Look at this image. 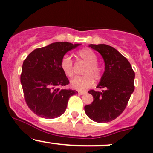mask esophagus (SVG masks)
Wrapping results in <instances>:
<instances>
[{
    "label": "esophagus",
    "instance_id": "34e87169",
    "mask_svg": "<svg viewBox=\"0 0 153 153\" xmlns=\"http://www.w3.org/2000/svg\"><path fill=\"white\" fill-rule=\"evenodd\" d=\"M78 93H79V94H80V95H83V94H86V92L85 91H78Z\"/></svg>",
    "mask_w": 153,
    "mask_h": 153
}]
</instances>
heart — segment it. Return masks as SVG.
Returning <instances> with one entry per match:
<instances>
[{"label": "heart", "instance_id": "heart-1", "mask_svg": "<svg viewBox=\"0 0 153 153\" xmlns=\"http://www.w3.org/2000/svg\"><path fill=\"white\" fill-rule=\"evenodd\" d=\"M78 59L86 64L83 70V76L76 77L70 81V84L73 88L79 91H84L91 86L95 80L101 79L102 70L97 63V56L90 48H83L77 52ZM60 68L68 78L74 75L73 62L68 55H65L60 62Z\"/></svg>", "mask_w": 153, "mask_h": 153}]
</instances>
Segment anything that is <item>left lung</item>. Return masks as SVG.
Instances as JSON below:
<instances>
[{
	"mask_svg": "<svg viewBox=\"0 0 153 153\" xmlns=\"http://www.w3.org/2000/svg\"><path fill=\"white\" fill-rule=\"evenodd\" d=\"M102 55L105 70L97 88L102 92L90 90L91 104L84 107L87 116L97 123H107L117 118L126 107L134 90L135 73L131 65L113 47L105 44H90Z\"/></svg>",
	"mask_w": 153,
	"mask_h": 153,
	"instance_id": "1",
	"label": "left lung"
}]
</instances>
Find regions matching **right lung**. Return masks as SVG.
Masks as SVG:
<instances>
[{
  "label": "right lung",
  "instance_id": "1",
  "mask_svg": "<svg viewBox=\"0 0 153 153\" xmlns=\"http://www.w3.org/2000/svg\"><path fill=\"white\" fill-rule=\"evenodd\" d=\"M56 42L35 49L24 60L21 80L24 97L30 110L38 116L51 119L65 112L69 99L78 91L60 88L70 83L60 68L67 52L80 46Z\"/></svg>",
  "mask_w": 153,
  "mask_h": 153
}]
</instances>
